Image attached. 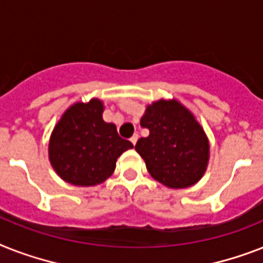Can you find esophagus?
<instances>
[{"mask_svg": "<svg viewBox=\"0 0 263 263\" xmlns=\"http://www.w3.org/2000/svg\"><path fill=\"white\" fill-rule=\"evenodd\" d=\"M138 139H139V135H138V134H134V135H132V138L129 139V140H131L132 144H134V146H135L136 142H138Z\"/></svg>", "mask_w": 263, "mask_h": 263, "instance_id": "obj_1", "label": "esophagus"}]
</instances>
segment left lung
Returning a JSON list of instances; mask_svg holds the SVG:
<instances>
[{
  "label": "left lung",
  "mask_w": 263,
  "mask_h": 263,
  "mask_svg": "<svg viewBox=\"0 0 263 263\" xmlns=\"http://www.w3.org/2000/svg\"><path fill=\"white\" fill-rule=\"evenodd\" d=\"M140 125L150 131L135 150L154 180L172 189L200 181L208 166L209 142L193 113L177 100H159L147 106Z\"/></svg>",
  "instance_id": "8db88e82"
}]
</instances>
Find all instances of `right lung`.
<instances>
[{
    "label": "right lung",
    "instance_id": "1",
    "mask_svg": "<svg viewBox=\"0 0 263 263\" xmlns=\"http://www.w3.org/2000/svg\"><path fill=\"white\" fill-rule=\"evenodd\" d=\"M104 104L91 98L77 102L62 115L48 144V157L57 174L77 186H95L109 178L117 158L134 147L120 138L116 125L102 120Z\"/></svg>",
    "mask_w": 263,
    "mask_h": 263
}]
</instances>
